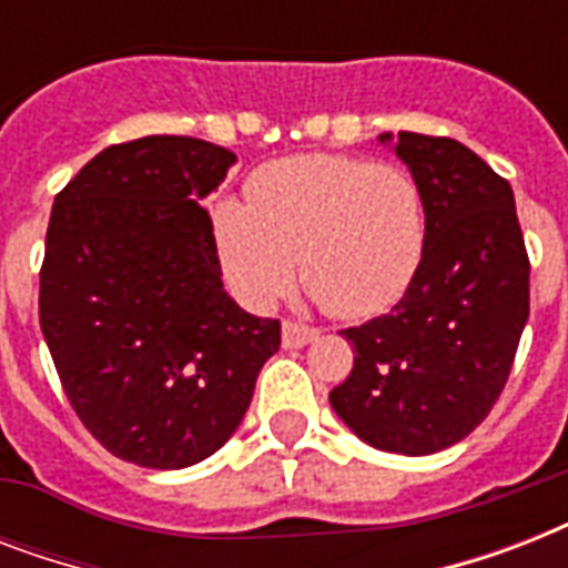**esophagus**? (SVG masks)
<instances>
[{"mask_svg": "<svg viewBox=\"0 0 568 568\" xmlns=\"http://www.w3.org/2000/svg\"><path fill=\"white\" fill-rule=\"evenodd\" d=\"M318 338V329L306 327V324H297V321H285L283 324V347H303Z\"/></svg>", "mask_w": 568, "mask_h": 568, "instance_id": "34e87169", "label": "esophagus"}]
</instances>
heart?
Segmentation results:
<instances>
[{
	"label": "heart",
	"instance_id": "obj_1",
	"mask_svg": "<svg viewBox=\"0 0 568 568\" xmlns=\"http://www.w3.org/2000/svg\"><path fill=\"white\" fill-rule=\"evenodd\" d=\"M250 203L223 200L214 247L230 285L267 310L294 283V258L312 297L338 318L395 306L427 250L422 185L397 164L354 155H294L250 180Z\"/></svg>",
	"mask_w": 568,
	"mask_h": 568
}]
</instances>
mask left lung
Returning <instances> with one entry per match:
<instances>
[{
    "mask_svg": "<svg viewBox=\"0 0 568 568\" xmlns=\"http://www.w3.org/2000/svg\"><path fill=\"white\" fill-rule=\"evenodd\" d=\"M422 185L427 250L388 315L342 329L354 372L329 392L372 448L424 457L466 439L501 395L530 312L510 182L454 138L379 135Z\"/></svg>",
    "mask_w": 568,
    "mask_h": 568,
    "instance_id": "left-lung-1",
    "label": "left lung"
}]
</instances>
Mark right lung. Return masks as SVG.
I'll return each mask as SVG.
<instances>
[{
    "mask_svg": "<svg viewBox=\"0 0 568 568\" xmlns=\"http://www.w3.org/2000/svg\"><path fill=\"white\" fill-rule=\"evenodd\" d=\"M232 164L200 138H138L93 155L49 214L40 329L75 415L135 466L212 457L280 351V321L223 288L200 205Z\"/></svg>",
    "mask_w": 568,
    "mask_h": 568,
    "instance_id": "right-lung-1",
    "label": "right lung"
}]
</instances>
